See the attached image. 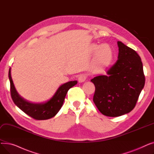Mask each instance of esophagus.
<instances>
[{
	"mask_svg": "<svg viewBox=\"0 0 154 154\" xmlns=\"http://www.w3.org/2000/svg\"><path fill=\"white\" fill-rule=\"evenodd\" d=\"M85 79H86V76L84 74H81V75H80L78 77V81L80 83H82L85 81Z\"/></svg>",
	"mask_w": 154,
	"mask_h": 154,
	"instance_id": "1",
	"label": "esophagus"
}]
</instances>
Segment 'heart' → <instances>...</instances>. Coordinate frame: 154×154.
<instances>
[{
  "mask_svg": "<svg viewBox=\"0 0 154 154\" xmlns=\"http://www.w3.org/2000/svg\"><path fill=\"white\" fill-rule=\"evenodd\" d=\"M91 51L93 54L95 53L94 63L99 69L108 67L114 59V50L108 44H93L91 47Z\"/></svg>",
  "mask_w": 154,
  "mask_h": 154,
  "instance_id": "heart-1",
  "label": "heart"
}]
</instances>
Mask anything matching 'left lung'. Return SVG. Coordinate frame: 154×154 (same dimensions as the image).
I'll list each match as a JSON object with an SVG mask.
<instances>
[{"label": "left lung", "instance_id": "obj_1", "mask_svg": "<svg viewBox=\"0 0 154 154\" xmlns=\"http://www.w3.org/2000/svg\"><path fill=\"white\" fill-rule=\"evenodd\" d=\"M118 60L107 72L91 81L95 87L93 100L104 116L119 117L130 112L145 85L141 59L134 50L117 41Z\"/></svg>", "mask_w": 154, "mask_h": 154}]
</instances>
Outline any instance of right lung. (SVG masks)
Masks as SVG:
<instances>
[{
	"instance_id": "right-lung-1",
	"label": "right lung",
	"mask_w": 154,
	"mask_h": 154,
	"mask_svg": "<svg viewBox=\"0 0 154 154\" xmlns=\"http://www.w3.org/2000/svg\"><path fill=\"white\" fill-rule=\"evenodd\" d=\"M11 94L14 103L26 114L36 120H47L54 117L61 109L68 91L77 84V80L61 85L52 97L44 102H30L21 97L16 90L11 77V68L9 72Z\"/></svg>"
}]
</instances>
